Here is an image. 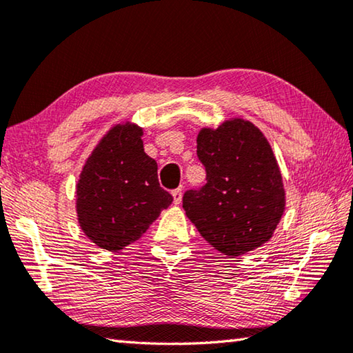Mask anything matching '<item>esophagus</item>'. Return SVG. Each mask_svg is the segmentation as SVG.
Masks as SVG:
<instances>
[{
    "mask_svg": "<svg viewBox=\"0 0 353 353\" xmlns=\"http://www.w3.org/2000/svg\"><path fill=\"white\" fill-rule=\"evenodd\" d=\"M182 191H183L182 187L172 190L171 194H172V199H174V204H181V201H182Z\"/></svg>",
    "mask_w": 353,
    "mask_h": 353,
    "instance_id": "obj_1",
    "label": "esophagus"
}]
</instances>
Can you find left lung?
I'll return each mask as SVG.
<instances>
[{"mask_svg":"<svg viewBox=\"0 0 353 353\" xmlns=\"http://www.w3.org/2000/svg\"><path fill=\"white\" fill-rule=\"evenodd\" d=\"M207 183L183 194V210L218 252L238 256L270 241L285 210V190L266 137L252 123L227 119L198 135Z\"/></svg>","mask_w":353,"mask_h":353,"instance_id":"obj_1","label":"left lung"}]
</instances>
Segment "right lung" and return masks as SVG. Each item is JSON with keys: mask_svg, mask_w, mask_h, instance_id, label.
I'll return each mask as SVG.
<instances>
[{"mask_svg": "<svg viewBox=\"0 0 353 353\" xmlns=\"http://www.w3.org/2000/svg\"><path fill=\"white\" fill-rule=\"evenodd\" d=\"M141 135L137 124L113 126L87 159L76 185L81 229L112 252L139 240L172 202L160 187L157 163L143 149Z\"/></svg>", "mask_w": 353, "mask_h": 353, "instance_id": "right-lung-1", "label": "right lung"}]
</instances>
